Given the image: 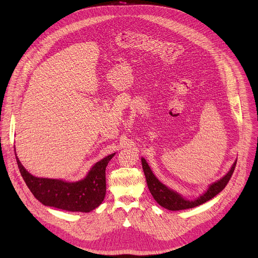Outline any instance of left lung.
<instances>
[{
  "label": "left lung",
  "instance_id": "8db88e82",
  "mask_svg": "<svg viewBox=\"0 0 258 258\" xmlns=\"http://www.w3.org/2000/svg\"><path fill=\"white\" fill-rule=\"evenodd\" d=\"M237 164V160L234 162L231 170L223 177L220 178L219 180L213 182L212 185L209 186L208 190L201 195L198 199L193 200V201H189L183 199L180 195H178L176 192L168 189L167 187H165L163 183H161L153 174L152 170L150 169L148 163L147 161L142 158V165H143V170L145 173V177H146V181H147V186H148L150 193L152 194L153 198L156 200V202L168 209V210H182V209H189V208H193L196 206H199L203 203H205L206 201L212 199L214 196H216L218 193L222 192L226 186L228 185L229 180L232 177V174L235 170Z\"/></svg>",
  "mask_w": 258,
  "mask_h": 258
}]
</instances>
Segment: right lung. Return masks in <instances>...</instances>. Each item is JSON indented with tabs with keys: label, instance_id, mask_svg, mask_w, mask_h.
<instances>
[{
	"label": "right lung",
	"instance_id": "1",
	"mask_svg": "<svg viewBox=\"0 0 258 258\" xmlns=\"http://www.w3.org/2000/svg\"><path fill=\"white\" fill-rule=\"evenodd\" d=\"M114 154L97 162L84 179L76 182L35 177L22 166L17 156L16 161L26 186L42 204L67 211L90 212L104 200L106 193L105 169Z\"/></svg>",
	"mask_w": 258,
	"mask_h": 258
}]
</instances>
